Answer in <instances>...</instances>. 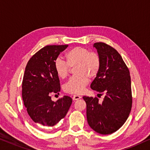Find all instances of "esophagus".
Listing matches in <instances>:
<instances>
[{
	"label": "esophagus",
	"instance_id": "obj_1",
	"mask_svg": "<svg viewBox=\"0 0 150 150\" xmlns=\"http://www.w3.org/2000/svg\"><path fill=\"white\" fill-rule=\"evenodd\" d=\"M81 96H79V95H74L73 96V100H78V99H81Z\"/></svg>",
	"mask_w": 150,
	"mask_h": 150
}]
</instances>
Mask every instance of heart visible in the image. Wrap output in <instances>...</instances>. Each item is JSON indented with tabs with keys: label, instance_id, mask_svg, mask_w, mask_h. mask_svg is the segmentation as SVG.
Instances as JSON below:
<instances>
[{
	"label": "heart",
	"instance_id": "1",
	"mask_svg": "<svg viewBox=\"0 0 150 150\" xmlns=\"http://www.w3.org/2000/svg\"><path fill=\"white\" fill-rule=\"evenodd\" d=\"M66 61L57 58L54 62V69L59 78L68 76L69 67H74L75 74L64 86V91L67 93L79 94L82 93L88 83L89 79L95 78L98 75L101 67V59L99 55L90 52L84 47H77L65 53Z\"/></svg>",
	"mask_w": 150,
	"mask_h": 150
}]
</instances>
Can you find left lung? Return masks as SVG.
<instances>
[{"label": "left lung", "instance_id": "8db88e82", "mask_svg": "<svg viewBox=\"0 0 150 150\" xmlns=\"http://www.w3.org/2000/svg\"><path fill=\"white\" fill-rule=\"evenodd\" d=\"M93 47L100 57L101 67L91 88L105 93V97L100 103L97 97L83 96L87 121L96 132L110 134L124 124L130 113L132 104L130 75L117 50L103 42H96Z\"/></svg>", "mask_w": 150, "mask_h": 150}]
</instances>
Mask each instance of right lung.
<instances>
[{"mask_svg":"<svg viewBox=\"0 0 150 150\" xmlns=\"http://www.w3.org/2000/svg\"><path fill=\"white\" fill-rule=\"evenodd\" d=\"M69 45H48L28 62L22 84V96L28 115L35 123L53 126L64 118L72 99L64 96L51 100L52 93L59 94L60 83L54 69V62Z\"/></svg>","mask_w":150,"mask_h":150,"instance_id":"add662e5","label":"right lung"}]
</instances>
